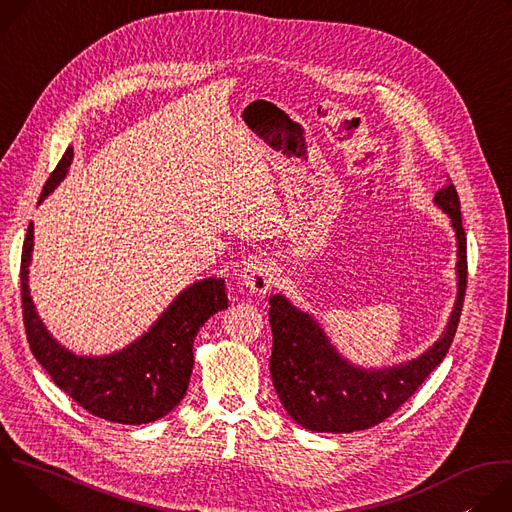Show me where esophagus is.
<instances>
[{
    "label": "esophagus",
    "instance_id": "1",
    "mask_svg": "<svg viewBox=\"0 0 512 512\" xmlns=\"http://www.w3.org/2000/svg\"><path fill=\"white\" fill-rule=\"evenodd\" d=\"M241 281L245 287L255 296H263L273 285V273L267 261L263 259H251L241 269Z\"/></svg>",
    "mask_w": 512,
    "mask_h": 512
}]
</instances>
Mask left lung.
<instances>
[{"mask_svg":"<svg viewBox=\"0 0 512 512\" xmlns=\"http://www.w3.org/2000/svg\"><path fill=\"white\" fill-rule=\"evenodd\" d=\"M433 202L450 216L456 231L458 296L446 330L417 358L385 369L356 367L338 354L314 316L298 310L281 294L269 298L273 387L283 409L302 427L324 433L369 429L391 417L446 358L466 294V233L454 184L435 192Z\"/></svg>","mask_w":512,"mask_h":512,"instance_id":"left-lung-1","label":"left lung"}]
</instances>
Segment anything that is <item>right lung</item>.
<instances>
[{
  "mask_svg": "<svg viewBox=\"0 0 512 512\" xmlns=\"http://www.w3.org/2000/svg\"><path fill=\"white\" fill-rule=\"evenodd\" d=\"M70 162L72 148L50 174L38 204L60 184ZM32 249L34 227L30 223L20 267L24 326L32 354L54 385L95 417L113 423L139 425L168 415L186 395L198 330L212 314L229 308L225 279L206 277L186 287L154 326L123 350L79 356L52 338L36 312L28 287Z\"/></svg>",
  "mask_w": 512,
  "mask_h": 512,
  "instance_id": "1",
  "label": "right lung"
}]
</instances>
